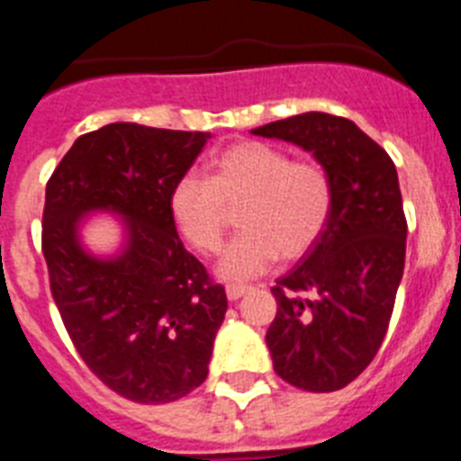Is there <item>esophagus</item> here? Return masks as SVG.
I'll use <instances>...</instances> for the list:
<instances>
[{"instance_id": "1", "label": "esophagus", "mask_w": 461, "mask_h": 461, "mask_svg": "<svg viewBox=\"0 0 461 461\" xmlns=\"http://www.w3.org/2000/svg\"><path fill=\"white\" fill-rule=\"evenodd\" d=\"M251 291V286H242V284H228L226 286V295L228 300H240L242 295Z\"/></svg>"}]
</instances>
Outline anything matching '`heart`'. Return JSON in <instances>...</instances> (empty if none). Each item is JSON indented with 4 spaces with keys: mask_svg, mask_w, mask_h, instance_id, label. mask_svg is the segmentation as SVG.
Wrapping results in <instances>:
<instances>
[{
    "mask_svg": "<svg viewBox=\"0 0 461 461\" xmlns=\"http://www.w3.org/2000/svg\"><path fill=\"white\" fill-rule=\"evenodd\" d=\"M168 205L182 238L201 254L219 251L228 207L242 205V233L226 247L217 272L223 279H251L279 256L293 260L312 249L332 210V186L319 164L293 161L267 142L242 140L212 161L210 180L182 175Z\"/></svg>",
    "mask_w": 461,
    "mask_h": 461,
    "instance_id": "1",
    "label": "heart"
}]
</instances>
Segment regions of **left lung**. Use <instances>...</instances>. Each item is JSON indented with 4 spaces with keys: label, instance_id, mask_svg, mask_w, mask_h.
<instances>
[{
    "label": "left lung",
    "instance_id": "left-lung-1",
    "mask_svg": "<svg viewBox=\"0 0 461 461\" xmlns=\"http://www.w3.org/2000/svg\"><path fill=\"white\" fill-rule=\"evenodd\" d=\"M312 152L328 173L332 210L303 260L276 279L267 328L275 372L309 393L360 376L388 332L404 275L406 217L388 152L351 120L304 113L254 129Z\"/></svg>",
    "mask_w": 461,
    "mask_h": 461
}]
</instances>
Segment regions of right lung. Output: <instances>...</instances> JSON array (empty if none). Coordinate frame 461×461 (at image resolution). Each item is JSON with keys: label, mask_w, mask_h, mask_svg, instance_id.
Listing matches in <instances>:
<instances>
[{"label": "right lung", "mask_w": 461, "mask_h": 461, "mask_svg": "<svg viewBox=\"0 0 461 461\" xmlns=\"http://www.w3.org/2000/svg\"><path fill=\"white\" fill-rule=\"evenodd\" d=\"M210 133L115 122L85 133L46 186L43 256L76 351L110 390L166 404L207 378L228 300L185 249L170 191ZM94 211L122 219L121 249L92 255L79 228Z\"/></svg>", "instance_id": "right-lung-1"}]
</instances>
